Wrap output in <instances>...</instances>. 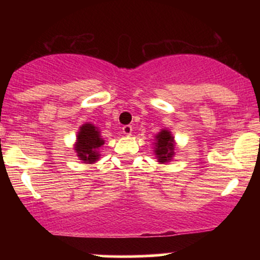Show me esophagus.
Returning <instances> with one entry per match:
<instances>
[{"instance_id":"esophagus-1","label":"esophagus","mask_w":260,"mask_h":260,"mask_svg":"<svg viewBox=\"0 0 260 260\" xmlns=\"http://www.w3.org/2000/svg\"><path fill=\"white\" fill-rule=\"evenodd\" d=\"M122 132H123L124 136H131V134H132V127H131V126H123V127H122Z\"/></svg>"}]
</instances>
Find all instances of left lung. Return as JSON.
I'll list each match as a JSON object with an SVG mask.
<instances>
[{
	"label": "left lung",
	"mask_w": 260,
	"mask_h": 260,
	"mask_svg": "<svg viewBox=\"0 0 260 260\" xmlns=\"http://www.w3.org/2000/svg\"><path fill=\"white\" fill-rule=\"evenodd\" d=\"M176 142L175 137L172 136L171 131L162 128L159 133L155 136L154 142V154L156 156L157 162L168 164L175 156Z\"/></svg>",
	"instance_id": "left-lung-1"
}]
</instances>
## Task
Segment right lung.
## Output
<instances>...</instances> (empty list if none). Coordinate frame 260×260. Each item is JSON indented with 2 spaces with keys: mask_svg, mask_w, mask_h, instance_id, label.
<instances>
[{
  "mask_svg": "<svg viewBox=\"0 0 260 260\" xmlns=\"http://www.w3.org/2000/svg\"><path fill=\"white\" fill-rule=\"evenodd\" d=\"M105 144V140L101 137L99 127L86 122L79 127L77 138L74 142V151L79 160L84 164H94L100 159L99 148Z\"/></svg>",
  "mask_w": 260,
  "mask_h": 260,
  "instance_id": "obj_1",
  "label": "right lung"
}]
</instances>
